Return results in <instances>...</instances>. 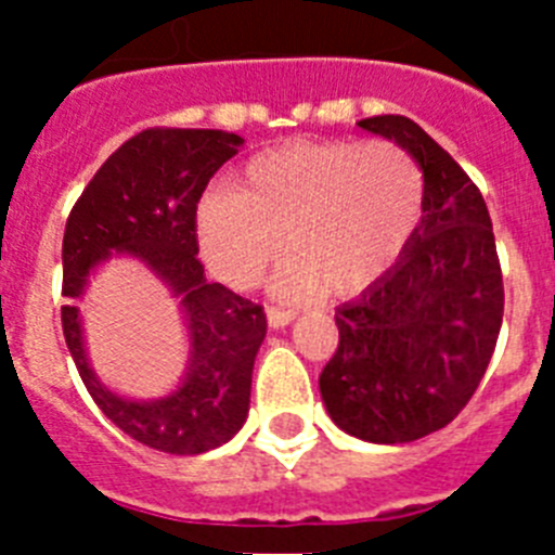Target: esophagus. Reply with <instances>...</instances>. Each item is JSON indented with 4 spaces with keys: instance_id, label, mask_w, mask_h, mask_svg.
<instances>
[{
    "instance_id": "esophagus-1",
    "label": "esophagus",
    "mask_w": 555,
    "mask_h": 555,
    "mask_svg": "<svg viewBox=\"0 0 555 555\" xmlns=\"http://www.w3.org/2000/svg\"><path fill=\"white\" fill-rule=\"evenodd\" d=\"M297 320V313L294 311H283V308H267V322L272 331H281V327L292 325Z\"/></svg>"
}]
</instances>
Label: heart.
I'll list each match as a JSON object with an SVG mask.
<instances>
[{
  "mask_svg": "<svg viewBox=\"0 0 555 555\" xmlns=\"http://www.w3.org/2000/svg\"><path fill=\"white\" fill-rule=\"evenodd\" d=\"M423 171L391 141H294L205 194L197 242L219 281L249 288L292 253L278 292L356 297L395 267L423 219Z\"/></svg>",
  "mask_w": 555,
  "mask_h": 555,
  "instance_id": "heart-1",
  "label": "heart"
}]
</instances>
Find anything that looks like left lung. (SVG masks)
I'll return each instance as SVG.
<instances>
[{"mask_svg":"<svg viewBox=\"0 0 555 555\" xmlns=\"http://www.w3.org/2000/svg\"><path fill=\"white\" fill-rule=\"evenodd\" d=\"M358 127L403 146L423 171V219L403 258L336 308L338 347L320 375L345 434L405 444L453 423L487 372L503 322V274L478 185L405 116Z\"/></svg>","mask_w":555,"mask_h":555,"instance_id":"obj_1","label":"left lung"}]
</instances>
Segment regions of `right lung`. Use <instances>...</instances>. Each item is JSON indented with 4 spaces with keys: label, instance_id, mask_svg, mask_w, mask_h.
Here are the masks:
<instances>
[{
    "label": "right lung",
    "instance_id": "1",
    "mask_svg": "<svg viewBox=\"0 0 555 555\" xmlns=\"http://www.w3.org/2000/svg\"><path fill=\"white\" fill-rule=\"evenodd\" d=\"M244 144L222 130H152L132 135L102 164L68 214L63 233V336L88 395L119 430L146 448L199 455L230 442L249 411L263 308L210 283L197 253V203L219 166ZM113 254L144 262L178 296L190 333L181 384L164 398L113 392L87 361L81 299L90 274Z\"/></svg>",
    "mask_w": 555,
    "mask_h": 555
}]
</instances>
